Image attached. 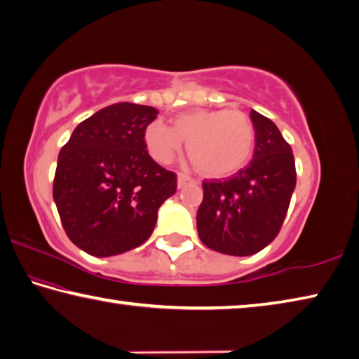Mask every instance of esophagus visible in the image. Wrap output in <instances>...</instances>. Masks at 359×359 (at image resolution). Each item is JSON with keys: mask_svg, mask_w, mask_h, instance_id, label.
<instances>
[{"mask_svg": "<svg viewBox=\"0 0 359 359\" xmlns=\"http://www.w3.org/2000/svg\"><path fill=\"white\" fill-rule=\"evenodd\" d=\"M191 183H196V180H192L189 175L186 173H178V187H184L186 184H191Z\"/></svg>", "mask_w": 359, "mask_h": 359, "instance_id": "34e87169", "label": "esophagus"}]
</instances>
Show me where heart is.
<instances>
[{
    "label": "heart",
    "instance_id": "1",
    "mask_svg": "<svg viewBox=\"0 0 359 359\" xmlns=\"http://www.w3.org/2000/svg\"><path fill=\"white\" fill-rule=\"evenodd\" d=\"M144 142L161 163L172 162L187 142L194 167L210 178H224L248 165L255 148V128L240 110H194L175 116L173 128L151 123Z\"/></svg>",
    "mask_w": 359,
    "mask_h": 359
}]
</instances>
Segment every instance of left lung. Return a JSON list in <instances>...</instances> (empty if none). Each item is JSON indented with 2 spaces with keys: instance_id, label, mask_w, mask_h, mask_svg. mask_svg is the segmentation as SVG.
Here are the masks:
<instances>
[{
  "instance_id": "left-lung-1",
  "label": "left lung",
  "mask_w": 359,
  "mask_h": 359,
  "mask_svg": "<svg viewBox=\"0 0 359 359\" xmlns=\"http://www.w3.org/2000/svg\"><path fill=\"white\" fill-rule=\"evenodd\" d=\"M254 157L230 178L205 180L197 211L198 236L206 248L227 255H252L279 235L297 186L290 144L271 119L250 111Z\"/></svg>"
}]
</instances>
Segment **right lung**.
Here are the masks:
<instances>
[{"instance_id": "add662e5", "label": "right lung", "mask_w": 359, "mask_h": 359, "mask_svg": "<svg viewBox=\"0 0 359 359\" xmlns=\"http://www.w3.org/2000/svg\"><path fill=\"white\" fill-rule=\"evenodd\" d=\"M157 113L149 105H109L81 121L61 148L53 200L69 240L86 254L140 246L159 206L176 192V173L151 159L144 142Z\"/></svg>"}]
</instances>
